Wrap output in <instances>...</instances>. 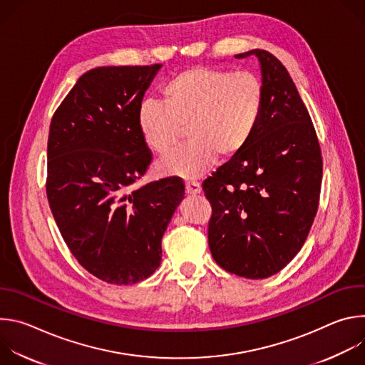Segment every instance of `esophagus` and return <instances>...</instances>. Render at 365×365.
<instances>
[{
  "label": "esophagus",
  "mask_w": 365,
  "mask_h": 365,
  "mask_svg": "<svg viewBox=\"0 0 365 365\" xmlns=\"http://www.w3.org/2000/svg\"><path fill=\"white\" fill-rule=\"evenodd\" d=\"M185 186H186V193H189V195H197V193H200V192H202L200 185H199L197 182H195V180H189V182H186V183H185Z\"/></svg>",
  "instance_id": "obj_1"
}]
</instances>
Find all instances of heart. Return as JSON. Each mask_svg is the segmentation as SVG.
Segmentation results:
<instances>
[{"label": "heart", "instance_id": "obj_1", "mask_svg": "<svg viewBox=\"0 0 365 365\" xmlns=\"http://www.w3.org/2000/svg\"><path fill=\"white\" fill-rule=\"evenodd\" d=\"M264 83L257 73L195 66L162 88V102L147 99L137 111V128L147 148L170 153L186 127L189 143L159 162L162 175L197 179L217 154L238 155L252 140L264 111Z\"/></svg>", "mask_w": 365, "mask_h": 365}]
</instances>
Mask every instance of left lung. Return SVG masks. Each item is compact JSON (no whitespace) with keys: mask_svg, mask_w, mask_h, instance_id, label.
I'll return each mask as SVG.
<instances>
[{"mask_svg":"<svg viewBox=\"0 0 365 365\" xmlns=\"http://www.w3.org/2000/svg\"><path fill=\"white\" fill-rule=\"evenodd\" d=\"M264 111L250 144L203 182L212 206L207 242L224 270L266 279L286 267L314 224L322 155L310 115L287 69L262 48Z\"/></svg>","mask_w":365,"mask_h":365,"instance_id":"8db88e82","label":"left lung"}]
</instances>
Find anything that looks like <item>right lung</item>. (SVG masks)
I'll list each match as a JSON object with an SVG mask.
<instances>
[{
	"instance_id": "1",
	"label": "right lung",
	"mask_w": 365,
	"mask_h": 365,
	"mask_svg": "<svg viewBox=\"0 0 365 365\" xmlns=\"http://www.w3.org/2000/svg\"><path fill=\"white\" fill-rule=\"evenodd\" d=\"M162 65L83 73L50 123L46 193L79 264L111 284H133L162 263V238L183 199L178 178L131 186L151 153L137 111Z\"/></svg>"
}]
</instances>
